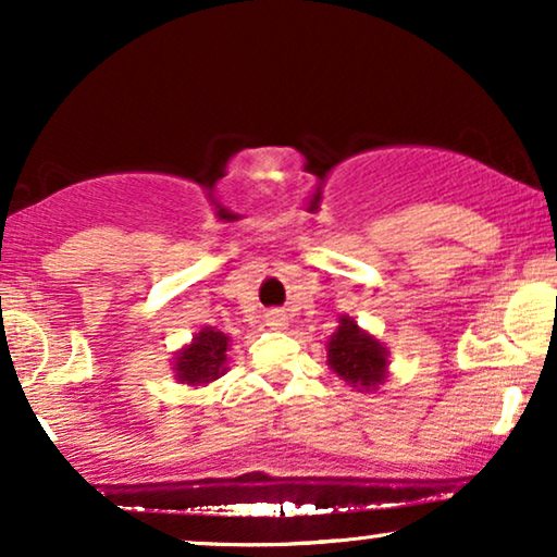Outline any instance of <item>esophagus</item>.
I'll list each match as a JSON object with an SVG mask.
<instances>
[{"label":"esophagus","mask_w":557,"mask_h":557,"mask_svg":"<svg viewBox=\"0 0 557 557\" xmlns=\"http://www.w3.org/2000/svg\"><path fill=\"white\" fill-rule=\"evenodd\" d=\"M268 325L270 327H275V331H280V327H285L287 325V318L285 315H282V312H270V315H268Z\"/></svg>","instance_id":"obj_1"}]
</instances>
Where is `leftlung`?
I'll return each instance as SVG.
<instances>
[{"instance_id":"left-lung-1","label":"left lung","mask_w":557,"mask_h":557,"mask_svg":"<svg viewBox=\"0 0 557 557\" xmlns=\"http://www.w3.org/2000/svg\"><path fill=\"white\" fill-rule=\"evenodd\" d=\"M388 348L363 331L350 315H341L338 327L327 341V366L358 394L379 391L388 379Z\"/></svg>"}]
</instances>
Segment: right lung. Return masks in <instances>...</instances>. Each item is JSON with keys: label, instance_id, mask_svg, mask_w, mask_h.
<instances>
[{"label": "right lung", "instance_id": "1", "mask_svg": "<svg viewBox=\"0 0 557 557\" xmlns=\"http://www.w3.org/2000/svg\"><path fill=\"white\" fill-rule=\"evenodd\" d=\"M230 348L232 338L216 327L203 325L199 333H194L191 343H186L176 356L171 358V371L174 379L184 386H209L219 375L230 368Z\"/></svg>", "mask_w": 557, "mask_h": 557}]
</instances>
